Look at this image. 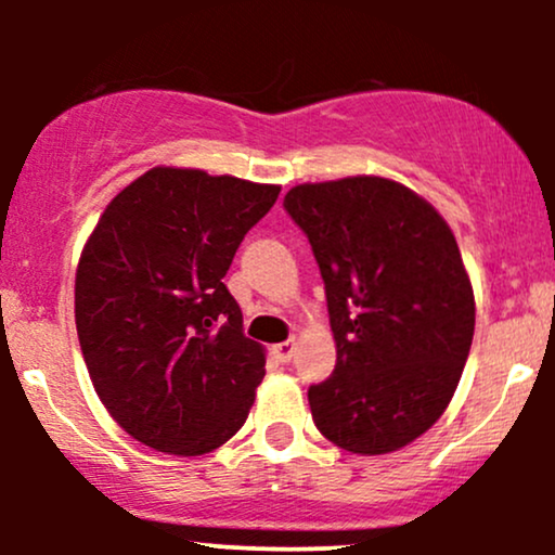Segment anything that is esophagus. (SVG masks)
I'll return each instance as SVG.
<instances>
[{
    "label": "esophagus",
    "mask_w": 555,
    "mask_h": 555,
    "mask_svg": "<svg viewBox=\"0 0 555 555\" xmlns=\"http://www.w3.org/2000/svg\"><path fill=\"white\" fill-rule=\"evenodd\" d=\"M273 354H276L279 362H289L292 354H295V341H282L273 347Z\"/></svg>",
    "instance_id": "esophagus-1"
}]
</instances>
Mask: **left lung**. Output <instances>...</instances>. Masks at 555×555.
Instances as JSON below:
<instances>
[{"label":"left lung","mask_w":555,"mask_h":555,"mask_svg":"<svg viewBox=\"0 0 555 555\" xmlns=\"http://www.w3.org/2000/svg\"><path fill=\"white\" fill-rule=\"evenodd\" d=\"M326 284L336 367L308 388L315 428L352 454L412 443L443 415L475 334L460 245L425 197L386 177L284 195Z\"/></svg>","instance_id":"8db88e82"}]
</instances>
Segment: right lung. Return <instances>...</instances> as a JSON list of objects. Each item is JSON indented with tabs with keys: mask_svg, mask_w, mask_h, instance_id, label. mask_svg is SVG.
Returning <instances> with one entry per match:
<instances>
[{
	"mask_svg": "<svg viewBox=\"0 0 555 555\" xmlns=\"http://www.w3.org/2000/svg\"><path fill=\"white\" fill-rule=\"evenodd\" d=\"M279 184L154 167L101 214L75 273V326L109 415L164 454L219 449L245 425L266 349L224 276Z\"/></svg>",
	"mask_w": 555,
	"mask_h": 555,
	"instance_id": "right-lung-1",
	"label": "right lung"
}]
</instances>
